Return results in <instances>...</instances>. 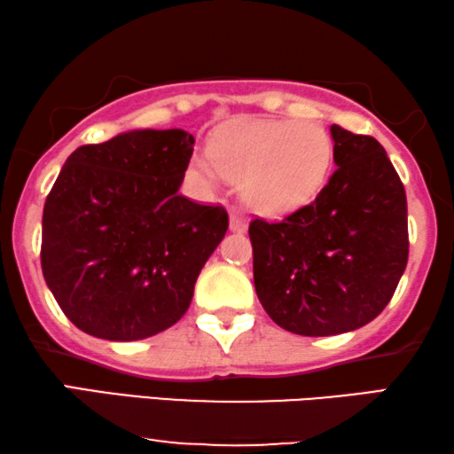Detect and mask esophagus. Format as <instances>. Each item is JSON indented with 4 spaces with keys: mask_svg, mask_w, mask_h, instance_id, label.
<instances>
[{
    "mask_svg": "<svg viewBox=\"0 0 454 454\" xmlns=\"http://www.w3.org/2000/svg\"><path fill=\"white\" fill-rule=\"evenodd\" d=\"M229 229H231L233 233H244L247 229V219L246 215L241 213V210H231V215H229Z\"/></svg>",
    "mask_w": 454,
    "mask_h": 454,
    "instance_id": "34e87169",
    "label": "esophagus"
}]
</instances>
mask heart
Returning a JSON list of instances; mask_svg holds the SVG:
<instances>
[{
    "label": "heart",
    "mask_w": 454,
    "mask_h": 454,
    "mask_svg": "<svg viewBox=\"0 0 454 454\" xmlns=\"http://www.w3.org/2000/svg\"><path fill=\"white\" fill-rule=\"evenodd\" d=\"M334 142L318 121L244 120L223 128L210 142V157L192 160L204 188L221 179L241 184L244 200L262 215L295 213L325 190Z\"/></svg>",
    "instance_id": "1"
}]
</instances>
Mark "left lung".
Returning a JSON list of instances; mask_svg holds the SVG:
<instances>
[{
  "label": "left lung",
  "instance_id": "8db88e82",
  "mask_svg": "<svg viewBox=\"0 0 454 454\" xmlns=\"http://www.w3.org/2000/svg\"><path fill=\"white\" fill-rule=\"evenodd\" d=\"M334 165L316 200L281 223L254 219V285L285 331L331 337L387 308L409 256L407 198L380 142L331 126Z\"/></svg>",
  "mask_w": 454,
  "mask_h": 454
}]
</instances>
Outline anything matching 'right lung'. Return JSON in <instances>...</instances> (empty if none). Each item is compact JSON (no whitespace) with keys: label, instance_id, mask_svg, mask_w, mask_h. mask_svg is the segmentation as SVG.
Masks as SVG:
<instances>
[{"label":"right lung","instance_id":"right-lung-1","mask_svg":"<svg viewBox=\"0 0 454 454\" xmlns=\"http://www.w3.org/2000/svg\"><path fill=\"white\" fill-rule=\"evenodd\" d=\"M194 136L132 129L74 151L43 208L41 266L61 312L107 340L163 333L225 238L223 207L179 196Z\"/></svg>","mask_w":454,"mask_h":454}]
</instances>
